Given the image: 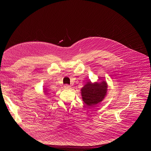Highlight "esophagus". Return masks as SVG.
Here are the masks:
<instances>
[{
  "label": "esophagus",
  "instance_id": "esophagus-1",
  "mask_svg": "<svg viewBox=\"0 0 151 151\" xmlns=\"http://www.w3.org/2000/svg\"><path fill=\"white\" fill-rule=\"evenodd\" d=\"M64 88H65V89H70V88H71V86H69V85H68V84H65V85L64 86Z\"/></svg>",
  "mask_w": 151,
  "mask_h": 151
}]
</instances>
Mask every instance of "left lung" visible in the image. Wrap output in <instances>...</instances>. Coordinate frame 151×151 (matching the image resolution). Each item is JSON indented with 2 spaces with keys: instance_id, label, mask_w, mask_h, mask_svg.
Listing matches in <instances>:
<instances>
[{
  "instance_id": "1",
  "label": "left lung",
  "mask_w": 151,
  "mask_h": 151,
  "mask_svg": "<svg viewBox=\"0 0 151 151\" xmlns=\"http://www.w3.org/2000/svg\"><path fill=\"white\" fill-rule=\"evenodd\" d=\"M107 88V84L104 81L100 83H87L81 90L83 101L89 106L101 102L106 95Z\"/></svg>"
}]
</instances>
